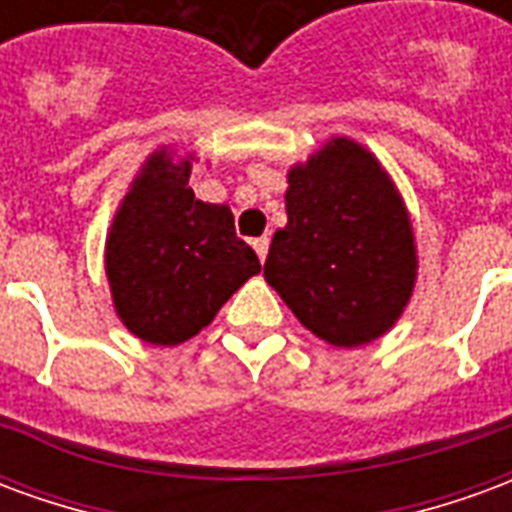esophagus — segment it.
Here are the masks:
<instances>
[{
  "instance_id": "esophagus-1",
  "label": "esophagus",
  "mask_w": 512,
  "mask_h": 512,
  "mask_svg": "<svg viewBox=\"0 0 512 512\" xmlns=\"http://www.w3.org/2000/svg\"><path fill=\"white\" fill-rule=\"evenodd\" d=\"M268 244H271V241H268V235H263V238H255V241H252V246H255V252H257V257H260V260H266Z\"/></svg>"
}]
</instances>
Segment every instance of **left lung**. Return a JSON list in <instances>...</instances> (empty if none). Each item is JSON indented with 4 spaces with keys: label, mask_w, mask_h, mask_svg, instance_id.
Returning <instances> with one entry per match:
<instances>
[{
    "label": "left lung",
    "mask_w": 512,
    "mask_h": 512,
    "mask_svg": "<svg viewBox=\"0 0 512 512\" xmlns=\"http://www.w3.org/2000/svg\"><path fill=\"white\" fill-rule=\"evenodd\" d=\"M288 224L274 233L266 282L321 340L356 348L400 318L414 277V233L376 158L334 139L290 169Z\"/></svg>",
    "instance_id": "1"
}]
</instances>
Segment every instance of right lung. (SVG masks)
I'll return each instance as SVG.
<instances>
[{"label": "right lung", "instance_id": "add662e5", "mask_svg": "<svg viewBox=\"0 0 512 512\" xmlns=\"http://www.w3.org/2000/svg\"><path fill=\"white\" fill-rule=\"evenodd\" d=\"M189 161L161 150L128 191L106 241L117 315L153 345H178L205 329L260 260L235 235L227 205L189 189Z\"/></svg>", "mask_w": 512, "mask_h": 512}]
</instances>
